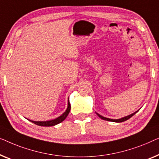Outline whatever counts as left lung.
Here are the masks:
<instances>
[{"instance_id": "left-lung-1", "label": "left lung", "mask_w": 159, "mask_h": 159, "mask_svg": "<svg viewBox=\"0 0 159 159\" xmlns=\"http://www.w3.org/2000/svg\"><path fill=\"white\" fill-rule=\"evenodd\" d=\"M138 111H138H136L135 112H134V113H133V114H131V115H127V116H126V117H122V118H120V119H117V120H113V119H109V118H107V117H103V116H102V115H100L99 114H98V113H97V115L99 116V117L101 118V119H102V120H107V121H110V122H124V121H126V120H127L128 119H129V118H130L131 117H133V116L135 115V113H137Z\"/></svg>"}]
</instances>
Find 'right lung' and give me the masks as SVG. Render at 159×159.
Wrapping results in <instances>:
<instances>
[{
    "instance_id": "1",
    "label": "right lung",
    "mask_w": 159,
    "mask_h": 159,
    "mask_svg": "<svg viewBox=\"0 0 159 159\" xmlns=\"http://www.w3.org/2000/svg\"><path fill=\"white\" fill-rule=\"evenodd\" d=\"M70 102H69V99H68V107H67L66 111H65L62 115H60V117H58L57 118H55V119L52 120H48V121H33V120H30V122H33V123L39 125V126H43V127L55 126V125H56L57 124L60 123V122H62L65 119H66V118L67 117V116L68 115L69 112H70Z\"/></svg>"
}]
</instances>
